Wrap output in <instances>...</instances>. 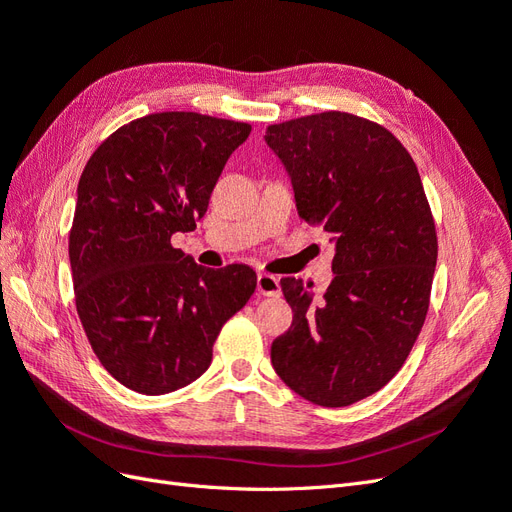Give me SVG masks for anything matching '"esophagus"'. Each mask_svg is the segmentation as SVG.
<instances>
[{
    "label": "esophagus",
    "mask_w": 512,
    "mask_h": 512,
    "mask_svg": "<svg viewBox=\"0 0 512 512\" xmlns=\"http://www.w3.org/2000/svg\"><path fill=\"white\" fill-rule=\"evenodd\" d=\"M257 293L266 295V298H278L280 295V280L278 276L261 272L257 274Z\"/></svg>",
    "instance_id": "1"
}]
</instances>
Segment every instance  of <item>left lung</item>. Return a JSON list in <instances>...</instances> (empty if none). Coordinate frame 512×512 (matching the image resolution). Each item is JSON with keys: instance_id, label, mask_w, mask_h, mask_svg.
<instances>
[{"instance_id": "1", "label": "left lung", "mask_w": 512, "mask_h": 512, "mask_svg": "<svg viewBox=\"0 0 512 512\" xmlns=\"http://www.w3.org/2000/svg\"><path fill=\"white\" fill-rule=\"evenodd\" d=\"M300 217L336 244L321 298L280 278L293 310L272 366L304 400L340 408L383 389L415 344L438 257L415 161L383 125L329 110L266 129Z\"/></svg>"}]
</instances>
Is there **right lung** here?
Instances as JSON below:
<instances>
[{
    "label": "right lung",
    "instance_id": "add662e5",
    "mask_svg": "<svg viewBox=\"0 0 512 512\" xmlns=\"http://www.w3.org/2000/svg\"><path fill=\"white\" fill-rule=\"evenodd\" d=\"M251 125L155 112L110 134L78 180L70 229L76 310L91 349L127 389L163 395L200 378L257 274L197 266L172 246L193 232Z\"/></svg>",
    "mask_w": 512,
    "mask_h": 512
}]
</instances>
